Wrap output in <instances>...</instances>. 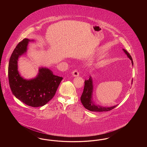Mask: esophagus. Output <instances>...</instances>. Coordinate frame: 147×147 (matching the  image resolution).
Here are the masks:
<instances>
[{"mask_svg":"<svg viewBox=\"0 0 147 147\" xmlns=\"http://www.w3.org/2000/svg\"><path fill=\"white\" fill-rule=\"evenodd\" d=\"M72 75L73 77H78L79 76V73L77 70H74L72 72Z\"/></svg>","mask_w":147,"mask_h":147,"instance_id":"obj_1","label":"esophagus"}]
</instances>
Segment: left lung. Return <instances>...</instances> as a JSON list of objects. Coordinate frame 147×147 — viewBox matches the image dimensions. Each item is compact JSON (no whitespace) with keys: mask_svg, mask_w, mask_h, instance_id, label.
Instances as JSON below:
<instances>
[{"mask_svg":"<svg viewBox=\"0 0 147 147\" xmlns=\"http://www.w3.org/2000/svg\"><path fill=\"white\" fill-rule=\"evenodd\" d=\"M123 51L126 53V55H127V57L131 60L132 64L133 65V60H132V57L128 52H127L126 50L123 49ZM92 91H93L92 80L91 77H90L88 80H85L84 90L80 98V100L82 104L84 106V107L87 110L93 112H104V111H110L117 106V105H115L111 107H103V106L95 105L94 102H93L92 98Z\"/></svg>","mask_w":147,"mask_h":147,"instance_id":"1","label":"left lung"}]
</instances>
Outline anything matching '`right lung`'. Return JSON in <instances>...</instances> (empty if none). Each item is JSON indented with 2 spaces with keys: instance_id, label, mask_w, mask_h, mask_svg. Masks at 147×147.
I'll use <instances>...</instances> for the list:
<instances>
[{
  "instance_id": "add662e5",
  "label": "right lung",
  "mask_w": 147,
  "mask_h": 147,
  "mask_svg": "<svg viewBox=\"0 0 147 147\" xmlns=\"http://www.w3.org/2000/svg\"><path fill=\"white\" fill-rule=\"evenodd\" d=\"M24 38L19 42L10 57L8 67V78L11 90L14 96L23 103L37 107L46 105L53 98L62 77L53 74L47 68H40L38 75L34 79H24L18 68V58L27 51L28 42Z\"/></svg>"
}]
</instances>
